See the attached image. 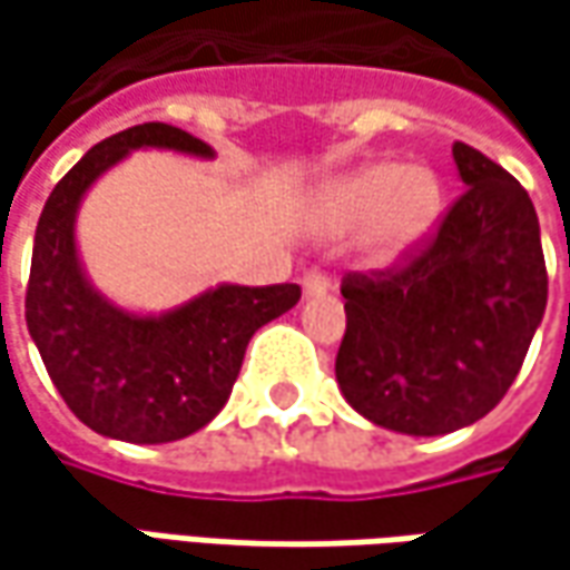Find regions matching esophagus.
<instances>
[{"instance_id": "esophagus-1", "label": "esophagus", "mask_w": 570, "mask_h": 570, "mask_svg": "<svg viewBox=\"0 0 570 570\" xmlns=\"http://www.w3.org/2000/svg\"><path fill=\"white\" fill-rule=\"evenodd\" d=\"M330 292V278L323 273H307L304 275V297H320Z\"/></svg>"}]
</instances>
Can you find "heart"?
I'll use <instances>...</instances> for the list:
<instances>
[{"mask_svg":"<svg viewBox=\"0 0 570 570\" xmlns=\"http://www.w3.org/2000/svg\"><path fill=\"white\" fill-rule=\"evenodd\" d=\"M441 212L444 189L434 170L374 161L326 180L314 196L311 222L330 237L371 228V259L390 266L425 244Z\"/></svg>","mask_w":570,"mask_h":570,"instance_id":"obj_1","label":"heart"}]
</instances>
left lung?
I'll use <instances>...</instances> for the list:
<instances>
[{"label":"left lung","mask_w":570,"mask_h":570,"mask_svg":"<svg viewBox=\"0 0 570 570\" xmlns=\"http://www.w3.org/2000/svg\"><path fill=\"white\" fill-rule=\"evenodd\" d=\"M463 196L400 269L348 275L336 381L374 425L438 438L489 415L546 314L533 199L482 151L453 142Z\"/></svg>","instance_id":"1"}]
</instances>
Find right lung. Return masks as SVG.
Masks as SVG:
<instances>
[{
    "label": "right lung",
    "instance_id": "obj_1",
    "mask_svg": "<svg viewBox=\"0 0 570 570\" xmlns=\"http://www.w3.org/2000/svg\"><path fill=\"white\" fill-rule=\"evenodd\" d=\"M142 148L215 158L212 145L167 122H142L95 145L40 212L24 320L78 422L114 441L167 444L225 409L253 333L292 311L301 288L222 282L161 314L126 311L100 295L78 256V208L110 167Z\"/></svg>",
    "mask_w": 570,
    "mask_h": 570
}]
</instances>
